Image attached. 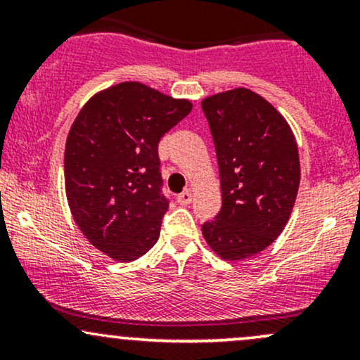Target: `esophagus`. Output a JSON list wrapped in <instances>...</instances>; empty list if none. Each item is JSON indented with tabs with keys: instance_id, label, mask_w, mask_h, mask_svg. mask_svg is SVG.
Instances as JSON below:
<instances>
[{
	"instance_id": "obj_1",
	"label": "esophagus",
	"mask_w": 360,
	"mask_h": 360,
	"mask_svg": "<svg viewBox=\"0 0 360 360\" xmlns=\"http://www.w3.org/2000/svg\"><path fill=\"white\" fill-rule=\"evenodd\" d=\"M177 201H179L181 205H189L193 201V193L189 191V189H186V191H183L177 196Z\"/></svg>"
}]
</instances>
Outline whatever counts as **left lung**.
I'll list each match as a JSON object with an SVG mask.
<instances>
[{
    "label": "left lung",
    "instance_id": "1",
    "mask_svg": "<svg viewBox=\"0 0 360 360\" xmlns=\"http://www.w3.org/2000/svg\"><path fill=\"white\" fill-rule=\"evenodd\" d=\"M217 150L221 210L201 230L225 260H242L284 230L300 188V155L291 127L269 101L235 88L201 101Z\"/></svg>",
    "mask_w": 360,
    "mask_h": 360
}]
</instances>
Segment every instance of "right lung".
Returning <instances> with one entry per match:
<instances>
[{
  "instance_id": "right-lung-1",
  "label": "right lung",
  "mask_w": 360,
  "mask_h": 360,
  "mask_svg": "<svg viewBox=\"0 0 360 360\" xmlns=\"http://www.w3.org/2000/svg\"><path fill=\"white\" fill-rule=\"evenodd\" d=\"M193 105L142 82H120L82 106L65 142L64 179L72 218L91 245L131 262L155 245L169 201L160 139Z\"/></svg>"
}]
</instances>
